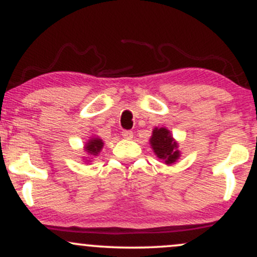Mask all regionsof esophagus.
Returning a JSON list of instances; mask_svg holds the SVG:
<instances>
[{
  "label": "esophagus",
  "instance_id": "34e87169",
  "mask_svg": "<svg viewBox=\"0 0 257 257\" xmlns=\"http://www.w3.org/2000/svg\"><path fill=\"white\" fill-rule=\"evenodd\" d=\"M122 135L124 139H132L133 135H134V133H133L132 131H123Z\"/></svg>",
  "mask_w": 257,
  "mask_h": 257
}]
</instances>
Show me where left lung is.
<instances>
[{
    "label": "left lung",
    "mask_w": 257,
    "mask_h": 257,
    "mask_svg": "<svg viewBox=\"0 0 257 257\" xmlns=\"http://www.w3.org/2000/svg\"><path fill=\"white\" fill-rule=\"evenodd\" d=\"M150 143L157 155L158 158L164 159L167 164H172L179 158L180 152L178 145L173 140L172 135L166 128H156L153 131L152 138L150 139Z\"/></svg>",
    "instance_id": "left-lung-1"
}]
</instances>
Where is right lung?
<instances>
[{
  "instance_id": "right-lung-1",
  "label": "right lung",
  "mask_w": 257,
  "mask_h": 257,
  "mask_svg": "<svg viewBox=\"0 0 257 257\" xmlns=\"http://www.w3.org/2000/svg\"><path fill=\"white\" fill-rule=\"evenodd\" d=\"M102 146H104V143H102L101 139H98V138H94L89 140V143L87 144V146H85V151H87L89 155H98L100 152V150L102 149Z\"/></svg>"
}]
</instances>
